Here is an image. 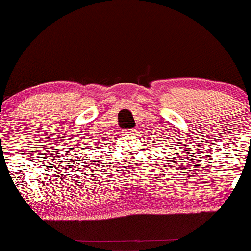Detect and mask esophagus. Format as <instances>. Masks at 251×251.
I'll use <instances>...</instances> for the list:
<instances>
[{
	"label": "esophagus",
	"instance_id": "34e87169",
	"mask_svg": "<svg viewBox=\"0 0 251 251\" xmlns=\"http://www.w3.org/2000/svg\"><path fill=\"white\" fill-rule=\"evenodd\" d=\"M133 129H126V131H124V133H126V134H132L133 133Z\"/></svg>",
	"mask_w": 251,
	"mask_h": 251
}]
</instances>
